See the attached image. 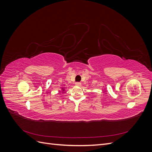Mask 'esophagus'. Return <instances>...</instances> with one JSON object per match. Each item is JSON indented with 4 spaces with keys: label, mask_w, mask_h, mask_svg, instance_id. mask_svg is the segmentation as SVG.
Returning <instances> with one entry per match:
<instances>
[{
    "label": "esophagus",
    "mask_w": 152,
    "mask_h": 152,
    "mask_svg": "<svg viewBox=\"0 0 152 152\" xmlns=\"http://www.w3.org/2000/svg\"><path fill=\"white\" fill-rule=\"evenodd\" d=\"M75 85L77 86H80L81 85L80 82H75Z\"/></svg>",
    "instance_id": "esophagus-1"
}]
</instances>
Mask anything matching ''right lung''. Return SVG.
<instances>
[{"label": "right lung", "instance_id": "1", "mask_svg": "<svg viewBox=\"0 0 152 152\" xmlns=\"http://www.w3.org/2000/svg\"><path fill=\"white\" fill-rule=\"evenodd\" d=\"M61 91H63V92L65 91V88H63V87H62V88H61Z\"/></svg>", "mask_w": 152, "mask_h": 152}]
</instances>
